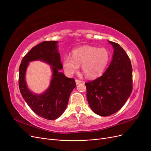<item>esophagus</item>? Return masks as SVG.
Masks as SVG:
<instances>
[{"instance_id":"34e87169","label":"esophagus","mask_w":151,"mask_h":151,"mask_svg":"<svg viewBox=\"0 0 151 151\" xmlns=\"http://www.w3.org/2000/svg\"><path fill=\"white\" fill-rule=\"evenodd\" d=\"M81 83V81L78 80V79H76V84H80Z\"/></svg>"}]
</instances>
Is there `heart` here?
Returning <instances> with one entry per match:
<instances>
[{
	"mask_svg": "<svg viewBox=\"0 0 151 151\" xmlns=\"http://www.w3.org/2000/svg\"><path fill=\"white\" fill-rule=\"evenodd\" d=\"M109 53L104 48L84 45L72 51V57L66 55L63 58V66L68 76L74 75L82 65V70L89 79L101 76L109 61Z\"/></svg>",
	"mask_w": 151,
	"mask_h": 151,
	"instance_id": "1",
	"label": "heart"
}]
</instances>
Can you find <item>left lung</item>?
<instances>
[{"mask_svg":"<svg viewBox=\"0 0 151 151\" xmlns=\"http://www.w3.org/2000/svg\"><path fill=\"white\" fill-rule=\"evenodd\" d=\"M113 48L111 62L104 74L85 83L87 99L96 115L107 116L123 107L132 91L130 60L120 45L108 41Z\"/></svg>","mask_w":151,"mask_h":151,"instance_id":"obj_1","label":"left lung"}]
</instances>
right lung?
Returning a JSON list of instances; mask_svg holds the SVG:
<instances>
[{"mask_svg": "<svg viewBox=\"0 0 151 151\" xmlns=\"http://www.w3.org/2000/svg\"><path fill=\"white\" fill-rule=\"evenodd\" d=\"M57 41L43 42L32 48L22 58L19 66V86L24 101L36 115L47 120L60 117L67 108L72 90L76 86L74 79L67 78L60 70L63 68ZM42 61L50 66L52 79L43 93H35L29 89L25 73L29 62Z\"/></svg>", "mask_w": 151, "mask_h": 151, "instance_id": "obj_1", "label": "right lung"}]
</instances>
